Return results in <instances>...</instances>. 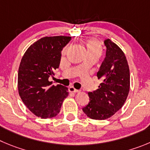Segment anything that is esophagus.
<instances>
[{"instance_id": "34e87169", "label": "esophagus", "mask_w": 150, "mask_h": 150, "mask_svg": "<svg viewBox=\"0 0 150 150\" xmlns=\"http://www.w3.org/2000/svg\"><path fill=\"white\" fill-rule=\"evenodd\" d=\"M69 91L70 92H79V90L78 89H76L74 88V86H70L69 87Z\"/></svg>"}]
</instances>
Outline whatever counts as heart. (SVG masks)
Returning <instances> with one entry per match:
<instances>
[{"label":"heart","mask_w":150,"mask_h":150,"mask_svg":"<svg viewBox=\"0 0 150 150\" xmlns=\"http://www.w3.org/2000/svg\"><path fill=\"white\" fill-rule=\"evenodd\" d=\"M87 50L88 52H98L100 53L101 51V48L98 42L96 40H89L87 42Z\"/></svg>","instance_id":"obj_1"}]
</instances>
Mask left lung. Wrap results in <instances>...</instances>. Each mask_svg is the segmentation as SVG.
Instances as JSON below:
<instances>
[{
  "label": "left lung",
  "mask_w": 150,
  "mask_h": 150,
  "mask_svg": "<svg viewBox=\"0 0 150 150\" xmlns=\"http://www.w3.org/2000/svg\"><path fill=\"white\" fill-rule=\"evenodd\" d=\"M106 56L97 73L102 82L98 89L89 92V102L82 109L89 117L104 120L117 112L125 103L129 91V69L122 50L111 41H103Z\"/></svg>",
  "instance_id": "left-lung-1"
}]
</instances>
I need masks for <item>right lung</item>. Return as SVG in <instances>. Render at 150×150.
I'll use <instances>...</instances> for the list:
<instances>
[{"instance_id":"obj_1","label":"right lung","mask_w":150,"mask_h":150,"mask_svg":"<svg viewBox=\"0 0 150 150\" xmlns=\"http://www.w3.org/2000/svg\"><path fill=\"white\" fill-rule=\"evenodd\" d=\"M70 40L69 36L44 37L31 45L22 58L18 92L26 107L38 117H55L68 96V88L61 84L51 86L49 78L59 67L61 51Z\"/></svg>"}]
</instances>
